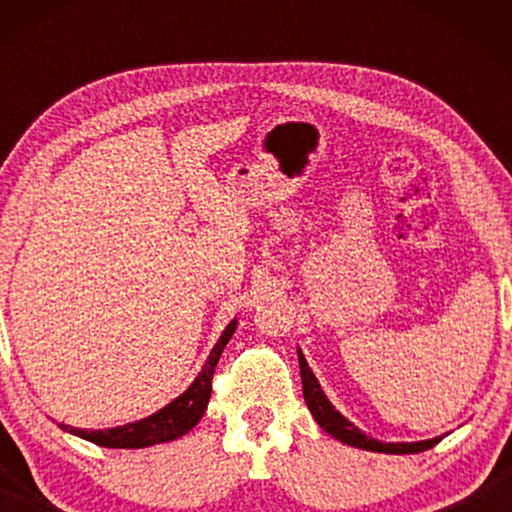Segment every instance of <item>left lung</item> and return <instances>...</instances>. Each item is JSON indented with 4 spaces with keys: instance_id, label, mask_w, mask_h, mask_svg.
Here are the masks:
<instances>
[{
    "instance_id": "obj_1",
    "label": "left lung",
    "mask_w": 512,
    "mask_h": 512,
    "mask_svg": "<svg viewBox=\"0 0 512 512\" xmlns=\"http://www.w3.org/2000/svg\"><path fill=\"white\" fill-rule=\"evenodd\" d=\"M298 363H300V377H303V396L307 408H310L312 417L317 419V424L324 429L326 433H331L335 440L340 443L359 447V450H370V452H387V454H417L424 450H431L433 445L440 443V438H431V440H419V443H382V440H375L363 433L361 429L340 415L338 410L333 408L331 401H328L324 391H321V384L317 382V377L307 366L303 352L298 349Z\"/></svg>"
}]
</instances>
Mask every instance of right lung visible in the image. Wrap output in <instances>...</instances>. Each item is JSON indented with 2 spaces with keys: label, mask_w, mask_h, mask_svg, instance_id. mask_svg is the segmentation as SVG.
Returning <instances> with one entry per match:
<instances>
[{
  "label": "right lung",
  "mask_w": 512,
  "mask_h": 512,
  "mask_svg": "<svg viewBox=\"0 0 512 512\" xmlns=\"http://www.w3.org/2000/svg\"><path fill=\"white\" fill-rule=\"evenodd\" d=\"M235 328H237V319L230 321L226 331L221 333L219 342H216L212 352H209V359L205 361V366H202L191 387H188L181 396L174 398L172 403H167L165 408L153 412V415L139 419V422L123 424V426H116V429H104V431L74 429V426H67V424H58V426L83 440H90V443L95 445L121 447V450L149 447V445H158V443H167V440L181 438L184 433L191 431L193 426L200 422L202 415H205L209 396H212L214 368L221 359L223 347L228 345L230 338H233Z\"/></svg>",
  "instance_id": "right-lung-1"
}]
</instances>
